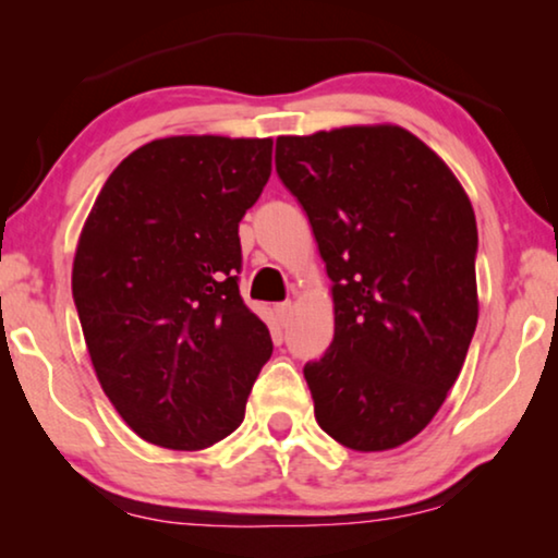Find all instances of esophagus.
Returning <instances> with one entry per match:
<instances>
[{"mask_svg":"<svg viewBox=\"0 0 558 558\" xmlns=\"http://www.w3.org/2000/svg\"><path fill=\"white\" fill-rule=\"evenodd\" d=\"M274 312H277L279 323H287V319L292 317V312H294V304H292V302H281V304H277V307H274Z\"/></svg>","mask_w":558,"mask_h":558,"instance_id":"esophagus-1","label":"esophagus"}]
</instances>
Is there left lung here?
I'll list each match as a JSON object with an SVG mask.
<instances>
[{"instance_id": "obj_1", "label": "left lung", "mask_w": 558, "mask_h": 558, "mask_svg": "<svg viewBox=\"0 0 558 558\" xmlns=\"http://www.w3.org/2000/svg\"><path fill=\"white\" fill-rule=\"evenodd\" d=\"M277 172L332 279L335 338L304 365L317 424L355 452L407 445L445 403L477 325L470 197L396 124L279 136Z\"/></svg>"}]
</instances>
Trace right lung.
Segmentation results:
<instances>
[{
    "mask_svg": "<svg viewBox=\"0 0 558 558\" xmlns=\"http://www.w3.org/2000/svg\"><path fill=\"white\" fill-rule=\"evenodd\" d=\"M271 140L182 134L104 182L73 258L96 378L149 445L205 449L239 429L271 335L239 294V223L271 174Z\"/></svg>",
    "mask_w": 558,
    "mask_h": 558,
    "instance_id": "right-lung-1",
    "label": "right lung"
}]
</instances>
